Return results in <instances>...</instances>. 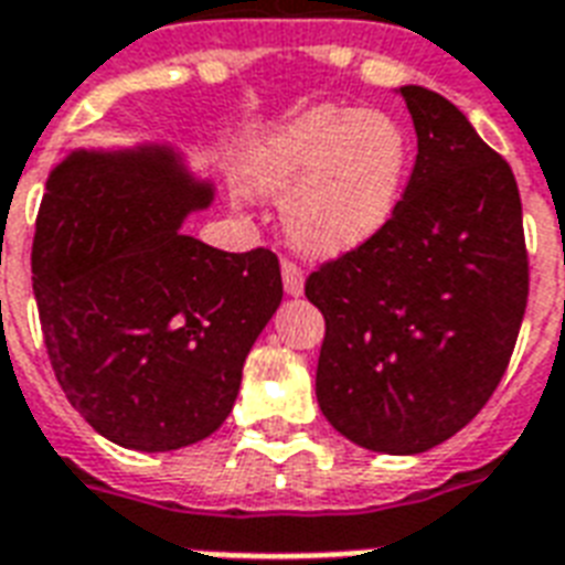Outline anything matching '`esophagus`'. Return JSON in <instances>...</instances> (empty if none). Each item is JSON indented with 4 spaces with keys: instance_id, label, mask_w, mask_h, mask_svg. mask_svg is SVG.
I'll use <instances>...</instances> for the list:
<instances>
[{
    "instance_id": "1",
    "label": "esophagus",
    "mask_w": 565,
    "mask_h": 565,
    "mask_svg": "<svg viewBox=\"0 0 565 565\" xmlns=\"http://www.w3.org/2000/svg\"><path fill=\"white\" fill-rule=\"evenodd\" d=\"M282 286H286V291L291 297L303 295V270H300L297 262H282Z\"/></svg>"
}]
</instances>
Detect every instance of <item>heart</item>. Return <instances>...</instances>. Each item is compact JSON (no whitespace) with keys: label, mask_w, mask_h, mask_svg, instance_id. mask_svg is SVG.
I'll return each instance as SVG.
<instances>
[{"label":"heart","mask_w":565,"mask_h":565,"mask_svg":"<svg viewBox=\"0 0 565 565\" xmlns=\"http://www.w3.org/2000/svg\"><path fill=\"white\" fill-rule=\"evenodd\" d=\"M409 159L395 117L321 105L253 135L238 177L256 194L282 196V226L297 250L335 259L383 233Z\"/></svg>","instance_id":"1"}]
</instances>
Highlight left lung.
Returning <instances> with one entry per match:
<instances>
[{
    "label": "left lung",
    "instance_id": "8db88e82",
    "mask_svg": "<svg viewBox=\"0 0 565 565\" xmlns=\"http://www.w3.org/2000/svg\"><path fill=\"white\" fill-rule=\"evenodd\" d=\"M418 135L392 221L306 279L323 332L315 395L377 454H422L483 409L527 306L522 200L510 164L460 108L404 85Z\"/></svg>",
    "mask_w": 565,
    "mask_h": 565
}]
</instances>
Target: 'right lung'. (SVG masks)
<instances>
[{
	"mask_svg": "<svg viewBox=\"0 0 565 565\" xmlns=\"http://www.w3.org/2000/svg\"><path fill=\"white\" fill-rule=\"evenodd\" d=\"M212 200L159 143L76 150L46 179L32 247L43 344L73 409L120 448L156 454L212 436L282 300L270 250L182 235Z\"/></svg>",
	"mask_w": 565,
	"mask_h": 565,
	"instance_id": "add662e5",
	"label": "right lung"
}]
</instances>
